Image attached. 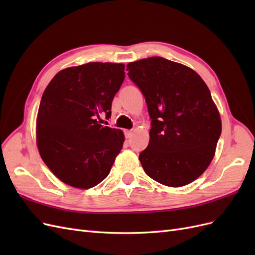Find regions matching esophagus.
I'll return each instance as SVG.
<instances>
[{"instance_id": "1", "label": "esophagus", "mask_w": 255, "mask_h": 255, "mask_svg": "<svg viewBox=\"0 0 255 255\" xmlns=\"http://www.w3.org/2000/svg\"><path fill=\"white\" fill-rule=\"evenodd\" d=\"M132 135H133V132H132V130H127V132H126V137H127V138H128V139H129L130 137H132Z\"/></svg>"}]
</instances>
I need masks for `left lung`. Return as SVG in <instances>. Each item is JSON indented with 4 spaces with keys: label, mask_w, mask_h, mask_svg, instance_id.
Wrapping results in <instances>:
<instances>
[{
    "label": "left lung",
    "mask_w": 255,
    "mask_h": 255,
    "mask_svg": "<svg viewBox=\"0 0 255 255\" xmlns=\"http://www.w3.org/2000/svg\"><path fill=\"white\" fill-rule=\"evenodd\" d=\"M145 99L150 140L139 154L144 172L170 187L194 182L211 164L221 120L211 91L192 69L163 57L127 66Z\"/></svg>",
    "instance_id": "obj_1"
}]
</instances>
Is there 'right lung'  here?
<instances>
[{
    "label": "right lung",
    "mask_w": 255,
    "mask_h": 255,
    "mask_svg": "<svg viewBox=\"0 0 255 255\" xmlns=\"http://www.w3.org/2000/svg\"><path fill=\"white\" fill-rule=\"evenodd\" d=\"M125 68L113 63L67 68L45 88L37 116V145L45 165L65 184L87 189L109 175L125 135L103 127L101 118H111Z\"/></svg>",
    "instance_id": "obj_1"
}]
</instances>
